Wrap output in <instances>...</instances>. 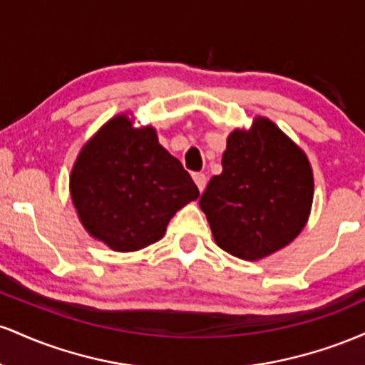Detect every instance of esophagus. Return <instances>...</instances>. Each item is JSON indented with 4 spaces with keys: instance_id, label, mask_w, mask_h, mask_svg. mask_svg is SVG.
I'll return each mask as SVG.
<instances>
[{
    "instance_id": "1",
    "label": "esophagus",
    "mask_w": 365,
    "mask_h": 365,
    "mask_svg": "<svg viewBox=\"0 0 365 365\" xmlns=\"http://www.w3.org/2000/svg\"><path fill=\"white\" fill-rule=\"evenodd\" d=\"M192 178H194L195 185H197V188H199L200 192H202L204 188H206V183H207L206 175H204V173H194V175H192Z\"/></svg>"
}]
</instances>
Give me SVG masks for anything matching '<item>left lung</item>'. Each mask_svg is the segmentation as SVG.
I'll use <instances>...</instances> for the list:
<instances>
[{
  "label": "left lung",
  "instance_id": "1",
  "mask_svg": "<svg viewBox=\"0 0 365 365\" xmlns=\"http://www.w3.org/2000/svg\"><path fill=\"white\" fill-rule=\"evenodd\" d=\"M221 165L199 200L217 247L259 261L302 232L314 195L311 163L273 121L257 116L250 130H233Z\"/></svg>",
  "mask_w": 365,
  "mask_h": 365
}]
</instances>
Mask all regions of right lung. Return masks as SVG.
<instances>
[{"mask_svg": "<svg viewBox=\"0 0 365 365\" xmlns=\"http://www.w3.org/2000/svg\"><path fill=\"white\" fill-rule=\"evenodd\" d=\"M70 194L91 237L116 252H133L163 238L175 212L195 200L199 188L159 144L156 130L135 128L127 115H118L82 148Z\"/></svg>", "mask_w": 365, "mask_h": 365, "instance_id": "add662e5", "label": "right lung"}]
</instances>
